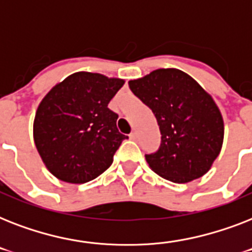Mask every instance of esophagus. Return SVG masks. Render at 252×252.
Here are the masks:
<instances>
[{"label": "esophagus", "instance_id": "obj_1", "mask_svg": "<svg viewBox=\"0 0 252 252\" xmlns=\"http://www.w3.org/2000/svg\"><path fill=\"white\" fill-rule=\"evenodd\" d=\"M129 138L130 140H136V138H137V134H136V132H132V133L129 134Z\"/></svg>", "mask_w": 252, "mask_h": 252}]
</instances>
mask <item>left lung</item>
<instances>
[{
	"label": "left lung",
	"mask_w": 252,
	"mask_h": 252,
	"mask_svg": "<svg viewBox=\"0 0 252 252\" xmlns=\"http://www.w3.org/2000/svg\"><path fill=\"white\" fill-rule=\"evenodd\" d=\"M153 111L161 145L146 162L156 174L174 183H187L209 171L223 142V120L213 98L179 69H157L128 82Z\"/></svg>",
	"instance_id": "1"
}]
</instances>
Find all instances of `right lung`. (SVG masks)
I'll use <instances>...</instances> for the list:
<instances>
[{
    "label": "right lung",
    "instance_id": "right-lung-1",
    "mask_svg": "<svg viewBox=\"0 0 252 252\" xmlns=\"http://www.w3.org/2000/svg\"><path fill=\"white\" fill-rule=\"evenodd\" d=\"M124 80L77 72L48 91L33 120V141L57 179L82 184L112 165L123 140L118 114L108 108Z\"/></svg>",
    "mask_w": 252,
    "mask_h": 252
}]
</instances>
